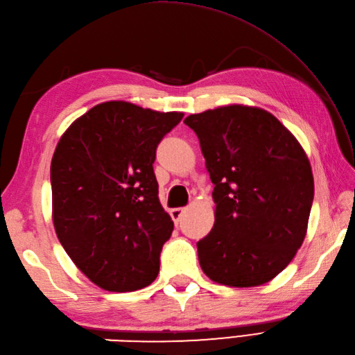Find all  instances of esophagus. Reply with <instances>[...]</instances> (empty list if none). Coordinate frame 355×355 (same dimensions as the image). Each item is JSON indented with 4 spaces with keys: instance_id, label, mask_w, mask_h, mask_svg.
Instances as JSON below:
<instances>
[{
    "instance_id": "obj_1",
    "label": "esophagus",
    "mask_w": 355,
    "mask_h": 355,
    "mask_svg": "<svg viewBox=\"0 0 355 355\" xmlns=\"http://www.w3.org/2000/svg\"><path fill=\"white\" fill-rule=\"evenodd\" d=\"M183 214H184V207H175V209H172V210H171V216H172L173 223L178 224L180 220H182V215H183Z\"/></svg>"
}]
</instances>
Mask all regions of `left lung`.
Here are the masks:
<instances>
[{
    "label": "left lung",
    "instance_id": "obj_1",
    "mask_svg": "<svg viewBox=\"0 0 355 355\" xmlns=\"http://www.w3.org/2000/svg\"><path fill=\"white\" fill-rule=\"evenodd\" d=\"M215 184V224L197 243L212 281L254 286L288 266L304 243L314 180L294 135L270 112L229 105L184 119Z\"/></svg>",
    "mask_w": 355,
    "mask_h": 355
}]
</instances>
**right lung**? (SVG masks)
<instances>
[{
	"mask_svg": "<svg viewBox=\"0 0 355 355\" xmlns=\"http://www.w3.org/2000/svg\"><path fill=\"white\" fill-rule=\"evenodd\" d=\"M183 112L128 102L96 105L59 140L50 183L64 250L89 281L116 293L148 286L173 223L158 201V143Z\"/></svg>",
	"mask_w": 355,
	"mask_h": 355,
	"instance_id": "obj_1",
	"label": "right lung"
}]
</instances>
